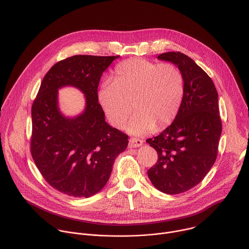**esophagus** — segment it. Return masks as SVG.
<instances>
[{
    "mask_svg": "<svg viewBox=\"0 0 249 249\" xmlns=\"http://www.w3.org/2000/svg\"><path fill=\"white\" fill-rule=\"evenodd\" d=\"M143 143V142L142 140H139V139H136V138H132L130 139V142H129V147L130 148H134V147H140L142 146Z\"/></svg>",
    "mask_w": 249,
    "mask_h": 249,
    "instance_id": "1",
    "label": "esophagus"
}]
</instances>
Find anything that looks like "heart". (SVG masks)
<instances>
[{"instance_id": "b5f03b06", "label": "heart", "mask_w": 249, "mask_h": 249, "mask_svg": "<svg viewBox=\"0 0 249 249\" xmlns=\"http://www.w3.org/2000/svg\"><path fill=\"white\" fill-rule=\"evenodd\" d=\"M184 96V78L173 64L145 59L127 60L115 69L113 81L105 80L99 102L111 125L122 127L135 110L127 130L142 136L162 129L177 117Z\"/></svg>"}]
</instances>
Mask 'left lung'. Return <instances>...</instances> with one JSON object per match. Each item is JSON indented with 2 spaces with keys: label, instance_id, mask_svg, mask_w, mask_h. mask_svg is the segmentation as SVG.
<instances>
[{
  "label": "left lung",
  "instance_id": "1",
  "mask_svg": "<svg viewBox=\"0 0 249 249\" xmlns=\"http://www.w3.org/2000/svg\"><path fill=\"white\" fill-rule=\"evenodd\" d=\"M158 59L176 65L184 78L177 117L159 136L146 140L158 154L148 178L156 189L174 195L193 188L210 172L217 157L222 123L218 94L208 73L181 52H166Z\"/></svg>",
  "mask_w": 249,
  "mask_h": 249
}]
</instances>
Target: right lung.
I'll return each mask as SVG.
<instances>
[{
    "label": "right lung",
    "mask_w": 249,
    "mask_h": 249,
    "mask_svg": "<svg viewBox=\"0 0 249 249\" xmlns=\"http://www.w3.org/2000/svg\"><path fill=\"white\" fill-rule=\"evenodd\" d=\"M117 56L74 55L56 63L44 75L32 106L31 153L44 179L71 197L88 198L107 184L128 136L106 122L98 102L103 72ZM66 86L84 94L86 107L76 117L59 110L57 90Z\"/></svg>",
    "instance_id": "add662e5"
}]
</instances>
